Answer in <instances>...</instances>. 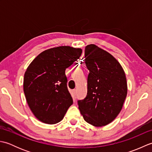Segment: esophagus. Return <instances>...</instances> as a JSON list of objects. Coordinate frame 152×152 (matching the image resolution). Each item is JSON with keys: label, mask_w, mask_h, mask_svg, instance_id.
<instances>
[{"label": "esophagus", "mask_w": 152, "mask_h": 152, "mask_svg": "<svg viewBox=\"0 0 152 152\" xmlns=\"http://www.w3.org/2000/svg\"><path fill=\"white\" fill-rule=\"evenodd\" d=\"M76 89H73L72 90V95L73 96H76Z\"/></svg>", "instance_id": "esophagus-1"}]
</instances>
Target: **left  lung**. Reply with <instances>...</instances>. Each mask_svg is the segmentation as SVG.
<instances>
[{
    "mask_svg": "<svg viewBox=\"0 0 152 152\" xmlns=\"http://www.w3.org/2000/svg\"><path fill=\"white\" fill-rule=\"evenodd\" d=\"M84 61L89 70L88 93L78 101V108L86 122L102 127L114 120L123 107L127 93L125 74L111 54L95 44L86 47Z\"/></svg>",
    "mask_w": 152,
    "mask_h": 152,
    "instance_id": "left-lung-1",
    "label": "left lung"
}]
</instances>
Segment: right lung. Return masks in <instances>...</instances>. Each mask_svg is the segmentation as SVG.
<instances>
[{"mask_svg": "<svg viewBox=\"0 0 152 152\" xmlns=\"http://www.w3.org/2000/svg\"><path fill=\"white\" fill-rule=\"evenodd\" d=\"M82 53L80 48L70 46L51 48L38 55L28 66L24 75V93L38 120L56 124L62 120L72 104L65 70Z\"/></svg>", "mask_w": 152, "mask_h": 152, "instance_id": "1", "label": "right lung"}]
</instances>
